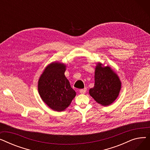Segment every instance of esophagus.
I'll return each instance as SVG.
<instances>
[{
  "mask_svg": "<svg viewBox=\"0 0 150 150\" xmlns=\"http://www.w3.org/2000/svg\"><path fill=\"white\" fill-rule=\"evenodd\" d=\"M86 91H87V89L84 88V89H82L80 90V93L81 94H84L86 92Z\"/></svg>",
  "mask_w": 150,
  "mask_h": 150,
  "instance_id": "obj_1",
  "label": "esophagus"
}]
</instances>
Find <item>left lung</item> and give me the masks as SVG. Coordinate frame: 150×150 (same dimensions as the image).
Here are the masks:
<instances>
[{
    "label": "left lung",
    "mask_w": 150,
    "mask_h": 150,
    "mask_svg": "<svg viewBox=\"0 0 150 150\" xmlns=\"http://www.w3.org/2000/svg\"><path fill=\"white\" fill-rule=\"evenodd\" d=\"M95 84L89 89L90 96L101 106L111 105L119 95L122 83L118 75L111 69L98 62L95 68Z\"/></svg>",
    "instance_id": "1"
}]
</instances>
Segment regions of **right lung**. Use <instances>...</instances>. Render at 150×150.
I'll return each mask as SVG.
<instances>
[{"label": "right lung", "instance_id": "add662e5", "mask_svg": "<svg viewBox=\"0 0 150 150\" xmlns=\"http://www.w3.org/2000/svg\"><path fill=\"white\" fill-rule=\"evenodd\" d=\"M66 64L53 62L45 68L39 77L38 89L42 100L55 111H63L76 96L64 73Z\"/></svg>", "mask_w": 150, "mask_h": 150}]
</instances>
